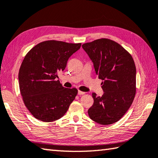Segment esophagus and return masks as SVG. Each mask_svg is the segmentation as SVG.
<instances>
[{
    "mask_svg": "<svg viewBox=\"0 0 158 158\" xmlns=\"http://www.w3.org/2000/svg\"><path fill=\"white\" fill-rule=\"evenodd\" d=\"M85 93L83 92V91H81V90H78V95H84Z\"/></svg>",
    "mask_w": 158,
    "mask_h": 158,
    "instance_id": "esophagus-1",
    "label": "esophagus"
}]
</instances>
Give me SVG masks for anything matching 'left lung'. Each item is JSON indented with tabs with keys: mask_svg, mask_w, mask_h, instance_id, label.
Listing matches in <instances>:
<instances>
[{
	"mask_svg": "<svg viewBox=\"0 0 158 158\" xmlns=\"http://www.w3.org/2000/svg\"><path fill=\"white\" fill-rule=\"evenodd\" d=\"M102 80V97L93 93L89 117L106 125L119 121L130 107L136 93V67L129 53L117 42L99 39L82 45Z\"/></svg>",
	"mask_w": 158,
	"mask_h": 158,
	"instance_id": "left-lung-1",
	"label": "left lung"
}]
</instances>
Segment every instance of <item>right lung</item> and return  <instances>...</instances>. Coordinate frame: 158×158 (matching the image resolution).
Returning a JSON list of instances; mask_svg holds the SVG:
<instances>
[{
    "mask_svg": "<svg viewBox=\"0 0 158 158\" xmlns=\"http://www.w3.org/2000/svg\"><path fill=\"white\" fill-rule=\"evenodd\" d=\"M81 43L49 40L30 50L19 73L21 96L26 108L40 121L52 122L63 117L77 94L76 89H66L57 80L69 58Z\"/></svg>",
    "mask_w": 158,
    "mask_h": 158,
    "instance_id": "add662e5",
    "label": "right lung"
}]
</instances>
